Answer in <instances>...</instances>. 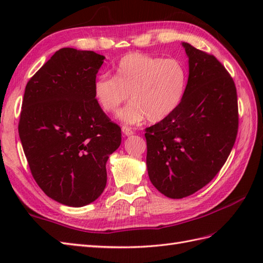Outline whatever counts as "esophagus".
<instances>
[{
	"instance_id": "34e87169",
	"label": "esophagus",
	"mask_w": 263,
	"mask_h": 263,
	"mask_svg": "<svg viewBox=\"0 0 263 263\" xmlns=\"http://www.w3.org/2000/svg\"><path fill=\"white\" fill-rule=\"evenodd\" d=\"M122 132L124 133V135H125L126 137H130V136L135 135V131H133L132 128L128 127V126H123V127H122Z\"/></svg>"
}]
</instances>
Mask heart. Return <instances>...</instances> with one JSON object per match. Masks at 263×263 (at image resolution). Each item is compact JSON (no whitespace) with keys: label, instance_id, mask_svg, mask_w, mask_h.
<instances>
[{"label":"heart","instance_id":"obj_1","mask_svg":"<svg viewBox=\"0 0 263 263\" xmlns=\"http://www.w3.org/2000/svg\"><path fill=\"white\" fill-rule=\"evenodd\" d=\"M116 74L99 76L93 95L106 113L115 114L131 95L132 102L120 111V119L130 124L147 117L159 122L174 113L185 96L189 72L178 59H163L142 53L123 57Z\"/></svg>","mask_w":263,"mask_h":263}]
</instances>
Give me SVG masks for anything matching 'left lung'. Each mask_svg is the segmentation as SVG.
I'll return each mask as SVG.
<instances>
[{
	"instance_id": "1",
	"label": "left lung",
	"mask_w": 263,
	"mask_h": 263,
	"mask_svg": "<svg viewBox=\"0 0 263 263\" xmlns=\"http://www.w3.org/2000/svg\"><path fill=\"white\" fill-rule=\"evenodd\" d=\"M183 46L189 57L185 96L174 113L144 130L149 178L172 199L195 193L219 173L238 130L233 78L214 55Z\"/></svg>"
}]
</instances>
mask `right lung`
Wrapping results in <instances>:
<instances>
[{
	"mask_svg": "<svg viewBox=\"0 0 263 263\" xmlns=\"http://www.w3.org/2000/svg\"><path fill=\"white\" fill-rule=\"evenodd\" d=\"M104 59L61 48L25 89L18 130L28 165L44 193L65 205H86L103 193L106 161L121 144V127L93 95Z\"/></svg>",
	"mask_w": 263,
	"mask_h": 263,
	"instance_id": "1",
	"label": "right lung"
}]
</instances>
